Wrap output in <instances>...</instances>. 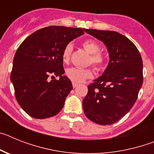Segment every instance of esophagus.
Returning <instances> with one entry per match:
<instances>
[{"label": "esophagus", "instance_id": "esophagus-1", "mask_svg": "<svg viewBox=\"0 0 154 154\" xmlns=\"http://www.w3.org/2000/svg\"><path fill=\"white\" fill-rule=\"evenodd\" d=\"M79 85L78 83H76V82H72V86L73 88H75V87H77Z\"/></svg>", "mask_w": 154, "mask_h": 154}]
</instances>
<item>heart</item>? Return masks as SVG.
Here are the masks:
<instances>
[{"mask_svg":"<svg viewBox=\"0 0 154 154\" xmlns=\"http://www.w3.org/2000/svg\"><path fill=\"white\" fill-rule=\"evenodd\" d=\"M82 45L85 48V51L91 54L89 62L93 64L97 69H103L106 65V57L103 53L99 51L100 47L98 42L92 39H89L82 42ZM72 50V45L71 44L65 46L62 52V58L64 62H68L69 60ZM66 75L68 78L72 80L73 82L80 83L87 79L92 78L93 76V70L91 68L81 69V68L73 67L66 71Z\"/></svg>","mask_w":154,"mask_h":154,"instance_id":"1","label":"heart"}]
</instances>
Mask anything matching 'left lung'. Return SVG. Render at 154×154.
I'll return each instance as SVG.
<instances>
[{
  "label": "left lung",
  "mask_w": 154,
  "mask_h": 154,
  "mask_svg": "<svg viewBox=\"0 0 154 154\" xmlns=\"http://www.w3.org/2000/svg\"><path fill=\"white\" fill-rule=\"evenodd\" d=\"M85 31L103 42L109 62L103 75L88 85V93L82 101L84 112L97 124H113L137 101L143 85L142 58L135 45L116 31Z\"/></svg>",
  "instance_id": "1"
}]
</instances>
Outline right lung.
<instances>
[{
  "label": "right lung",
  "mask_w": 154,
  "mask_h": 154,
  "mask_svg": "<svg viewBox=\"0 0 154 154\" xmlns=\"http://www.w3.org/2000/svg\"><path fill=\"white\" fill-rule=\"evenodd\" d=\"M84 29L50 26L42 28L20 45L13 60L11 81L17 103L24 111L35 119L57 115L72 89L64 75L62 52ZM60 79L50 81V76Z\"/></svg>",
  "instance_id": "1"
}]
</instances>
